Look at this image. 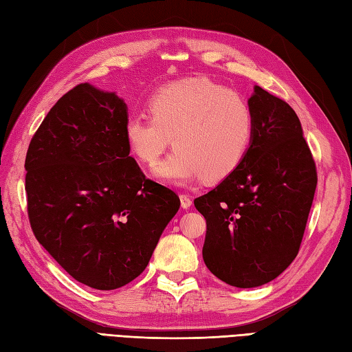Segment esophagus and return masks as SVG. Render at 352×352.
Instances as JSON below:
<instances>
[{"instance_id":"1","label":"esophagus","mask_w":352,"mask_h":352,"mask_svg":"<svg viewBox=\"0 0 352 352\" xmlns=\"http://www.w3.org/2000/svg\"><path fill=\"white\" fill-rule=\"evenodd\" d=\"M179 202H182L183 210H187V208H190V206H192L190 196H187V195H179Z\"/></svg>"}]
</instances>
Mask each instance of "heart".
I'll list each match as a JSON object with an SVG mask.
<instances>
[{"instance_id":"obj_1","label":"heart","mask_w":352,"mask_h":352,"mask_svg":"<svg viewBox=\"0 0 352 352\" xmlns=\"http://www.w3.org/2000/svg\"><path fill=\"white\" fill-rule=\"evenodd\" d=\"M151 116L132 114L124 138L132 155L153 165L173 144L155 175L173 184L204 177L215 183L241 166L254 138V113L235 90L208 78H186L159 87L148 99Z\"/></svg>"}]
</instances>
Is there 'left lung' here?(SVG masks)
Instances as JSON below:
<instances>
[{"label": "left lung", "instance_id": "obj_1", "mask_svg": "<svg viewBox=\"0 0 352 352\" xmlns=\"http://www.w3.org/2000/svg\"><path fill=\"white\" fill-rule=\"evenodd\" d=\"M248 102L254 138L244 162L195 199L206 220V267L239 288L263 285L290 266L317 187V168L293 108L260 86Z\"/></svg>", "mask_w": 352, "mask_h": 352}]
</instances>
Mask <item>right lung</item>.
<instances>
[{"mask_svg": "<svg viewBox=\"0 0 352 352\" xmlns=\"http://www.w3.org/2000/svg\"><path fill=\"white\" fill-rule=\"evenodd\" d=\"M126 120L123 99L82 83L50 108L25 159L35 238L96 290L133 281L179 208V197L129 156Z\"/></svg>", "mask_w": 352, "mask_h": 352, "instance_id": "1", "label": "right lung"}]
</instances>
